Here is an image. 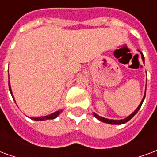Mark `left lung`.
I'll use <instances>...</instances> for the list:
<instances>
[{"instance_id":"obj_1","label":"left lung","mask_w":157,"mask_h":157,"mask_svg":"<svg viewBox=\"0 0 157 157\" xmlns=\"http://www.w3.org/2000/svg\"><path fill=\"white\" fill-rule=\"evenodd\" d=\"M139 52H140L141 54V56H142V60H143V62L144 63V55H143V53H141L140 51H139ZM144 97H145V94H144V98H143V100H142V101H141V103L140 104V105L138 106V108L134 111L131 115H129V116L128 117H126V118H124V119H122V120H112V119H107V118H104V117H100L98 116V115H96L95 113H94V117L97 118L98 120H100V121H101V122H103V123H109V124H123V123H127V122H128L138 112V111L140 110V108L141 105H142V103H143V101H144Z\"/></svg>"}]
</instances>
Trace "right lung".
Listing matches in <instances>:
<instances>
[{"instance_id": "add662e5", "label": "right lung", "mask_w": 157, "mask_h": 157, "mask_svg": "<svg viewBox=\"0 0 157 157\" xmlns=\"http://www.w3.org/2000/svg\"><path fill=\"white\" fill-rule=\"evenodd\" d=\"M8 84H9V90L10 92H11V94H12V90H11V86H10V82ZM12 95H13V94H12ZM61 112H62V111L60 110V111H57V112H54V113H52V114L49 115V116L40 117H33L32 119L35 120V121H44V120L47 119H54V118H56V117L58 116L59 114H61Z\"/></svg>"}]
</instances>
